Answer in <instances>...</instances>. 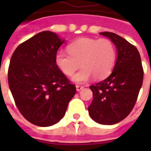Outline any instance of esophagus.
<instances>
[{"mask_svg":"<svg viewBox=\"0 0 151 151\" xmlns=\"http://www.w3.org/2000/svg\"><path fill=\"white\" fill-rule=\"evenodd\" d=\"M83 88H84V86H80V85L76 86V89H77V91H82Z\"/></svg>","mask_w":151,"mask_h":151,"instance_id":"obj_1","label":"esophagus"}]
</instances>
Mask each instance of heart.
I'll list each match as a JSON object with an SVG mask.
<instances>
[{"instance_id":"heart-1","label":"heart","mask_w":151,"mask_h":151,"mask_svg":"<svg viewBox=\"0 0 151 151\" xmlns=\"http://www.w3.org/2000/svg\"><path fill=\"white\" fill-rule=\"evenodd\" d=\"M68 52L59 51L55 56V64L60 72L71 76L80 67L79 72L73 76L76 83H84L95 77L97 80L107 78L116 60V50L108 39L81 38L69 43Z\"/></svg>"}]
</instances>
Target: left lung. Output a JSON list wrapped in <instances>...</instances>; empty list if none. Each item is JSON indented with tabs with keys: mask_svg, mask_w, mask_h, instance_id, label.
<instances>
[{
	"mask_svg": "<svg viewBox=\"0 0 151 151\" xmlns=\"http://www.w3.org/2000/svg\"><path fill=\"white\" fill-rule=\"evenodd\" d=\"M109 38L116 47L117 58L110 76L92 85L93 100L90 116L101 124H114L133 110L143 82L139 52L126 40L112 32L99 33Z\"/></svg>",
	"mask_w": 151,
	"mask_h": 151,
	"instance_id": "left-lung-1",
	"label": "left lung"
}]
</instances>
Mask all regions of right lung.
I'll return each mask as SVG.
<instances>
[{
    "label": "right lung",
    "mask_w": 151,
    "mask_h": 151,
    "mask_svg": "<svg viewBox=\"0 0 151 151\" xmlns=\"http://www.w3.org/2000/svg\"><path fill=\"white\" fill-rule=\"evenodd\" d=\"M64 42L54 32L42 31L21 43L10 59L8 82L16 106L37 126L59 122L76 93L75 86L55 64Z\"/></svg>",
    "instance_id": "1"
}]
</instances>
